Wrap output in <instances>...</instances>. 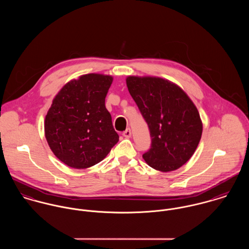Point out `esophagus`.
<instances>
[{
  "label": "esophagus",
  "instance_id": "obj_1",
  "mask_svg": "<svg viewBox=\"0 0 249 249\" xmlns=\"http://www.w3.org/2000/svg\"><path fill=\"white\" fill-rule=\"evenodd\" d=\"M123 135H124V137H125V138H129V137L131 136V130H130V128H126V129L123 132Z\"/></svg>",
  "mask_w": 249,
  "mask_h": 249
}]
</instances>
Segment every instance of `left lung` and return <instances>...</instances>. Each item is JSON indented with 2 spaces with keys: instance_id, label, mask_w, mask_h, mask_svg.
<instances>
[{
  "instance_id": "left-lung-1",
  "label": "left lung",
  "mask_w": 249,
  "mask_h": 249,
  "mask_svg": "<svg viewBox=\"0 0 249 249\" xmlns=\"http://www.w3.org/2000/svg\"><path fill=\"white\" fill-rule=\"evenodd\" d=\"M126 85L149 128L151 145L142 158L157 171L178 170L201 138L196 107L179 86L161 77L128 76Z\"/></svg>"
}]
</instances>
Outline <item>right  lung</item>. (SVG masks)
<instances>
[{
  "label": "right lung",
  "instance_id": "add662e5",
  "mask_svg": "<svg viewBox=\"0 0 249 249\" xmlns=\"http://www.w3.org/2000/svg\"><path fill=\"white\" fill-rule=\"evenodd\" d=\"M113 77L88 73L66 83L53 101L45 136L53 154L74 169L92 167L119 141L106 107Z\"/></svg>",
  "mask_w": 249,
  "mask_h": 249
}]
</instances>
